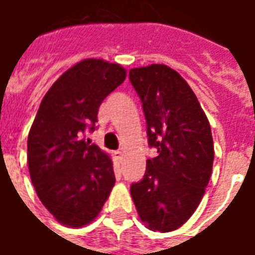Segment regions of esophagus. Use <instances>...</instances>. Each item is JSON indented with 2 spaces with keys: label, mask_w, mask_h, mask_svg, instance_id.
I'll return each mask as SVG.
<instances>
[{
  "label": "esophagus",
  "mask_w": 255,
  "mask_h": 255,
  "mask_svg": "<svg viewBox=\"0 0 255 255\" xmlns=\"http://www.w3.org/2000/svg\"><path fill=\"white\" fill-rule=\"evenodd\" d=\"M115 157H116V160L122 164L123 162V151H120V150H117L116 153H115Z\"/></svg>",
  "instance_id": "1"
}]
</instances>
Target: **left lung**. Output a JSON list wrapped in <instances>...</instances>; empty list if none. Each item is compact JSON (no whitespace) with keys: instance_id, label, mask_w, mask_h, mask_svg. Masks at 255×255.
Wrapping results in <instances>:
<instances>
[{"instance_id":"obj_1","label":"left lung","mask_w":255,"mask_h":255,"mask_svg":"<svg viewBox=\"0 0 255 255\" xmlns=\"http://www.w3.org/2000/svg\"><path fill=\"white\" fill-rule=\"evenodd\" d=\"M150 147L143 179L131 186L140 220L151 231L180 228L197 210L212 175L214 146L205 112L191 87L164 64L132 68Z\"/></svg>"}]
</instances>
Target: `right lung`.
Returning <instances> with one entry per match:
<instances>
[{
  "mask_svg": "<svg viewBox=\"0 0 255 255\" xmlns=\"http://www.w3.org/2000/svg\"><path fill=\"white\" fill-rule=\"evenodd\" d=\"M126 76L119 64L87 58L65 71L39 105L27 161L38 197L60 224H90L115 186L111 157L83 135L94 131L102 101Z\"/></svg>",
  "mask_w": 255,
  "mask_h": 255,
  "instance_id": "obj_1",
  "label": "right lung"
}]
</instances>
